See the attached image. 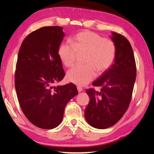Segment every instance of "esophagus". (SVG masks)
<instances>
[{"label": "esophagus", "instance_id": "obj_1", "mask_svg": "<svg viewBox=\"0 0 154 154\" xmlns=\"http://www.w3.org/2000/svg\"><path fill=\"white\" fill-rule=\"evenodd\" d=\"M77 88L78 92H82V91H83V88L81 86H77Z\"/></svg>", "mask_w": 154, "mask_h": 154}]
</instances>
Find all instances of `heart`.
<instances>
[{"mask_svg":"<svg viewBox=\"0 0 154 154\" xmlns=\"http://www.w3.org/2000/svg\"><path fill=\"white\" fill-rule=\"evenodd\" d=\"M72 45L62 43L58 49V56L66 67L74 64L77 54H85L84 66H75L66 74L69 82L78 85H85L94 79L96 71L102 74L111 66L116 56V46L113 41L89 30L76 34L71 38Z\"/></svg>","mask_w":154,"mask_h":154,"instance_id":"1","label":"heart"}]
</instances>
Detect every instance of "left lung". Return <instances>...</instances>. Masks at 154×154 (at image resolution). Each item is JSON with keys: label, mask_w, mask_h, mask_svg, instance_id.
<instances>
[{"label": "left lung", "mask_w": 154, "mask_h": 154, "mask_svg": "<svg viewBox=\"0 0 154 154\" xmlns=\"http://www.w3.org/2000/svg\"><path fill=\"white\" fill-rule=\"evenodd\" d=\"M111 40L116 46L114 63L92 83L100 86L85 90L90 102L85 110V118L91 126L105 129L116 124L128 108L136 79V63L128 40L113 32Z\"/></svg>", "instance_id": "8db88e82"}]
</instances>
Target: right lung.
<instances>
[{
	"instance_id": "add662e5",
	"label": "right lung",
	"mask_w": 154,
	"mask_h": 154,
	"mask_svg": "<svg viewBox=\"0 0 154 154\" xmlns=\"http://www.w3.org/2000/svg\"><path fill=\"white\" fill-rule=\"evenodd\" d=\"M65 36L60 26H45L24 38L17 56L15 86L20 107L31 123L43 129L58 126L65 106L78 94L72 83L54 87L65 76L58 49Z\"/></svg>"
}]
</instances>
